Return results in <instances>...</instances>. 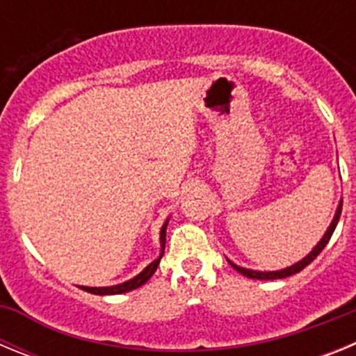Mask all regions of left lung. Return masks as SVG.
<instances>
[{"label": "left lung", "instance_id": "8db88e82", "mask_svg": "<svg viewBox=\"0 0 356 356\" xmlns=\"http://www.w3.org/2000/svg\"><path fill=\"white\" fill-rule=\"evenodd\" d=\"M341 212H342V203H341V205H339V209H337V213H335V217H333L332 225H330V228L326 229L325 237L321 238V242H319V244H317V246L314 248L312 251H310V254H307V257H305L303 260H300V262H298V264H294V266L287 267V269H284V271H271V273L251 271V269H244V267H238V266H235L234 262H229V260H228V262H229V266L234 267L235 271H238V273H241V275L248 276V278H253V280H278V278H287V276H291V275H296V273H300L301 269H305V267H307L308 264H310V262H314V259H317V254H319L321 251L325 250V246H326V244H328V241H330V238H332V234H333V232H335V226H337V222H339V217H341Z\"/></svg>", "mask_w": 356, "mask_h": 356}]
</instances>
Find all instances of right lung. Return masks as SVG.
Listing matches in <instances>:
<instances>
[{"label": "right lung", "mask_w": 356, "mask_h": 356, "mask_svg": "<svg viewBox=\"0 0 356 356\" xmlns=\"http://www.w3.org/2000/svg\"><path fill=\"white\" fill-rule=\"evenodd\" d=\"M165 228H168V222L162 226V232H160V244H162V250L165 248ZM163 254V251H162ZM162 254H160L159 259L155 260V262H151L149 266L144 269L140 275H137L135 278H131L130 282H124V284H119V285H114V287H81L83 291L90 292V294H97V296H108V294H122V292H128V291H134V289L140 287V285H144L147 282V280L153 276V273L156 271V267H159L160 264V259H162Z\"/></svg>", "instance_id": "1"}]
</instances>
